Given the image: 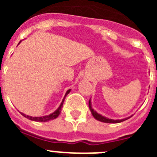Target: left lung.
Wrapping results in <instances>:
<instances>
[{
    "instance_id": "8db88e82",
    "label": "left lung",
    "mask_w": 157,
    "mask_h": 157,
    "mask_svg": "<svg viewBox=\"0 0 157 157\" xmlns=\"http://www.w3.org/2000/svg\"><path fill=\"white\" fill-rule=\"evenodd\" d=\"M89 107H90V112H91V113H92L93 116H94V117L97 120H99V121L103 122V123H121V122L125 121V120H127V119H129V118H130L131 116H130V117L125 118V119H123V120H112V119H109V118H106V117H105V116H102L101 115L98 114V112H96V111H94V109H92V106H91L90 99V101H89Z\"/></svg>"
}]
</instances>
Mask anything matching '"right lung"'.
<instances>
[{
    "label": "right lung",
    "instance_id": "add662e5",
    "mask_svg": "<svg viewBox=\"0 0 157 157\" xmlns=\"http://www.w3.org/2000/svg\"><path fill=\"white\" fill-rule=\"evenodd\" d=\"M21 42V41H19V43ZM71 90H68L67 91L66 94H65L64 98H63V101H62L61 104H60V105H59V107L57 109H56V111L54 112H52V114L50 115H48V116H41V117H32V116H27V115H25L23 114V113H22V112H20L22 115H23L24 117H26L27 119H29V120H33V121H37V122H48L49 121V120H54V119H56V118H57L58 116H59V115L60 114V112H61V109L62 107H63V101H64V99L65 98H66V96L67 95V94L70 93Z\"/></svg>",
    "mask_w": 157,
    "mask_h": 157
}]
</instances>
